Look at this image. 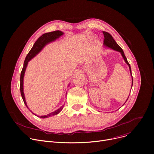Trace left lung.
Listing matches in <instances>:
<instances>
[{
	"label": "left lung",
	"mask_w": 154,
	"mask_h": 154,
	"mask_svg": "<svg viewBox=\"0 0 154 154\" xmlns=\"http://www.w3.org/2000/svg\"><path fill=\"white\" fill-rule=\"evenodd\" d=\"M103 35H104V40H103V46L104 47H106L107 48H110V49H112L114 51H117V52H119L121 55H122V57L124 58V60H125V63L128 65V66L129 67V70H130V72H131V75L132 76V85H133V78H132V71H131V66L130 64L128 63V61H127V59L126 58V57L124 54V52L123 51V50L122 49V48H121L117 44V42L115 41V40L114 39V38L112 37V36L109 34L108 33V32H103ZM129 97V96H128ZM128 98L127 99V100H128ZM127 100L125 101V102H127ZM125 103H124V105L125 104ZM123 105V106H124Z\"/></svg>",
	"instance_id": "8db88e82"
}]
</instances>
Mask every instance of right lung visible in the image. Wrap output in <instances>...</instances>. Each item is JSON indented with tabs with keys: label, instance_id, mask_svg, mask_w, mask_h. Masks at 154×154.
Instances as JSON below:
<instances>
[{
	"label": "right lung",
	"instance_id": "add662e5",
	"mask_svg": "<svg viewBox=\"0 0 154 154\" xmlns=\"http://www.w3.org/2000/svg\"><path fill=\"white\" fill-rule=\"evenodd\" d=\"M62 35H63V32L60 30H55L54 32H48V33H45L44 34H43L42 36H40L37 40V41L35 42V44H34L33 47L31 48V50L29 51V52L28 53L27 55L26 56L25 61H24L23 63V66L21 72L20 74V94L22 95V99L23 100L24 103L26 106V107L28 108V109L32 112L29 107H27V105L26 101V98L25 96H24V93H23V77H24V74H25V72L26 70V68L27 67L28 65V62L32 59L34 58V57L37 55L40 51H41L43 48L48 44H49L51 42H52L56 39L59 38L60 36H62ZM64 106H62L59 109H58L57 110H55L53 112L50 113L47 115L45 116H38L36 114H35L34 113H33L32 112V113L33 114H34L35 116L40 117V118H42V119H45V118H48L49 117H52L53 116L58 114L59 112H61V110L63 109Z\"/></svg>",
	"mask_w": 154,
	"mask_h": 154
}]
</instances>
